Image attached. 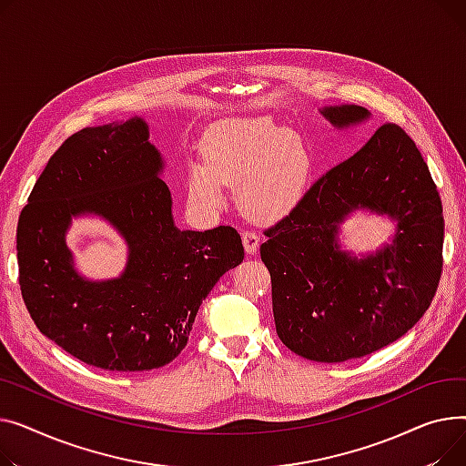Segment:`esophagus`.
<instances>
[{"label":"esophagus","instance_id":"esophagus-1","mask_svg":"<svg viewBox=\"0 0 466 466\" xmlns=\"http://www.w3.org/2000/svg\"><path fill=\"white\" fill-rule=\"evenodd\" d=\"M242 244H244L246 254H256L259 248V235L256 231H244Z\"/></svg>","mask_w":466,"mask_h":466}]
</instances>
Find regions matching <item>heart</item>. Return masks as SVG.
<instances>
[{"instance_id":"1","label":"heart","mask_w":466,"mask_h":466,"mask_svg":"<svg viewBox=\"0 0 466 466\" xmlns=\"http://www.w3.org/2000/svg\"><path fill=\"white\" fill-rule=\"evenodd\" d=\"M205 150L207 161L187 173L191 201L214 210L224 201V184H237V203L256 222L284 216L310 175L305 141L268 118L226 120L208 135Z\"/></svg>"}]
</instances>
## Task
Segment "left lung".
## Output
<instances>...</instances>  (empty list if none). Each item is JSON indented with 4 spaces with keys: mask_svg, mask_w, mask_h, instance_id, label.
Returning a JSON list of instances; mask_svg holds the SVG:
<instances>
[{
    "mask_svg": "<svg viewBox=\"0 0 466 466\" xmlns=\"http://www.w3.org/2000/svg\"><path fill=\"white\" fill-rule=\"evenodd\" d=\"M321 115L337 127L369 118L358 105ZM358 208L398 220L394 244L363 260L336 244L338 224ZM263 233L277 333L310 361L342 363L395 342L427 312L441 282L442 201L412 137L393 122L323 173Z\"/></svg>",
    "mask_w": 466,
    "mask_h": 466,
    "instance_id": "left-lung-1",
    "label": "left lung"
}]
</instances>
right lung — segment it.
I'll use <instances>...</instances> for the list:
<instances>
[{
  "label": "right lung",
  "instance_id": "add662e5",
  "mask_svg": "<svg viewBox=\"0 0 466 466\" xmlns=\"http://www.w3.org/2000/svg\"><path fill=\"white\" fill-rule=\"evenodd\" d=\"M141 118L85 127L37 178L16 229L18 284L37 329L82 363L152 370L186 348L203 299L244 259L231 226L180 231ZM97 213L130 246L120 279L88 283L65 246L70 218Z\"/></svg>",
  "mask_w": 466,
  "mask_h": 466
}]
</instances>
